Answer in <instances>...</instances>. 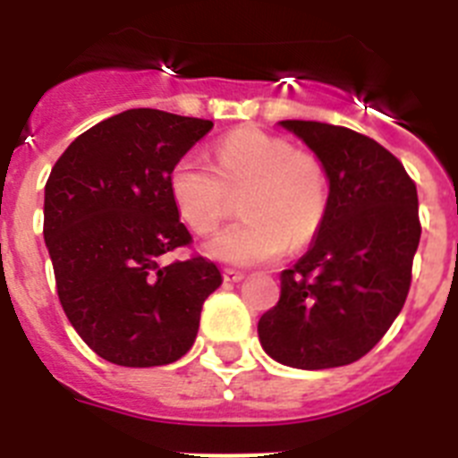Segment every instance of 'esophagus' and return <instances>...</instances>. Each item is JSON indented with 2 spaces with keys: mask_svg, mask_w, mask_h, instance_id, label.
Here are the masks:
<instances>
[{
  "mask_svg": "<svg viewBox=\"0 0 458 458\" xmlns=\"http://www.w3.org/2000/svg\"><path fill=\"white\" fill-rule=\"evenodd\" d=\"M222 277H225V282H241L245 275L238 273V270H232V268H225V273H222Z\"/></svg>",
  "mask_w": 458,
  "mask_h": 458,
  "instance_id": "obj_1",
  "label": "esophagus"
}]
</instances>
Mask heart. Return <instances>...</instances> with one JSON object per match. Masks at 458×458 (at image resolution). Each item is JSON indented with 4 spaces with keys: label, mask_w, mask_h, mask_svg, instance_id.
<instances>
[{
    "label": "heart",
    "mask_w": 458,
    "mask_h": 458,
    "mask_svg": "<svg viewBox=\"0 0 458 458\" xmlns=\"http://www.w3.org/2000/svg\"><path fill=\"white\" fill-rule=\"evenodd\" d=\"M245 192L242 222L204 245L210 259L232 266L273 261L284 250L317 238L327 213V174L311 151L259 128H241L216 147V167L188 153L169 174V194L185 225L208 233L229 208V194Z\"/></svg>",
    "instance_id": "1"
}]
</instances>
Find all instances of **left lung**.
<instances>
[{
    "label": "left lung",
    "instance_id": "obj_1",
    "mask_svg": "<svg viewBox=\"0 0 458 458\" xmlns=\"http://www.w3.org/2000/svg\"><path fill=\"white\" fill-rule=\"evenodd\" d=\"M327 174V213L310 250L282 270L279 302L259 318L261 349L295 369H333L369 353L411 289L418 188L378 141L342 125L279 121Z\"/></svg>",
    "mask_w": 458,
    "mask_h": 458
}]
</instances>
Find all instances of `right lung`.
Instances as JSON below:
<instances>
[{
	"mask_svg": "<svg viewBox=\"0 0 458 458\" xmlns=\"http://www.w3.org/2000/svg\"><path fill=\"white\" fill-rule=\"evenodd\" d=\"M213 121L137 107L72 141L46 183L43 238L56 293L93 353L160 367L192 349L222 275L204 257L163 264L192 241L169 194L174 165Z\"/></svg>",
	"mask_w": 458,
	"mask_h": 458,
	"instance_id": "1",
	"label": "right lung"
}]
</instances>
